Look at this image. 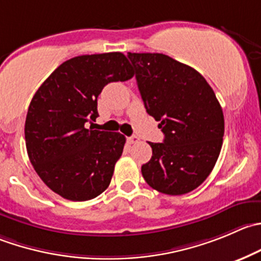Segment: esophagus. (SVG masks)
<instances>
[{
    "instance_id": "obj_1",
    "label": "esophagus",
    "mask_w": 261,
    "mask_h": 261,
    "mask_svg": "<svg viewBox=\"0 0 261 261\" xmlns=\"http://www.w3.org/2000/svg\"><path fill=\"white\" fill-rule=\"evenodd\" d=\"M128 140V143L130 144H136V143H139V138L136 135H133V136H130V138L127 139Z\"/></svg>"
}]
</instances>
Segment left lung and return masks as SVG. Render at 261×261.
<instances>
[{
    "instance_id": "8db88e82",
    "label": "left lung",
    "mask_w": 261,
    "mask_h": 261,
    "mask_svg": "<svg viewBox=\"0 0 261 261\" xmlns=\"http://www.w3.org/2000/svg\"><path fill=\"white\" fill-rule=\"evenodd\" d=\"M145 110L159 121L163 143H149L144 179L156 191L184 195L200 186L221 153L222 107L206 80L163 53H127Z\"/></svg>"
}]
</instances>
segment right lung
<instances>
[{"label": "right lung", "mask_w": 261, "mask_h": 261, "mask_svg": "<svg viewBox=\"0 0 261 261\" xmlns=\"http://www.w3.org/2000/svg\"><path fill=\"white\" fill-rule=\"evenodd\" d=\"M133 76L121 52L77 56L61 63L35 92L25 120V144L35 172L56 194L85 201L110 186L126 139L89 130L85 123L98 117V95L108 83Z\"/></svg>", "instance_id": "right-lung-1"}]
</instances>
